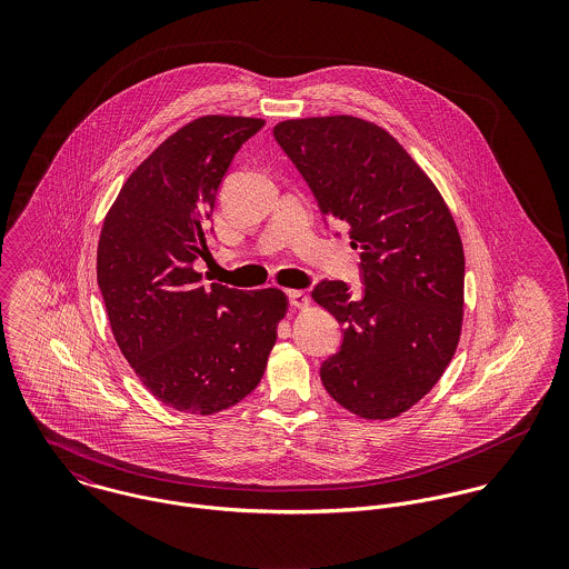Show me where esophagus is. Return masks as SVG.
Segmentation results:
<instances>
[{"mask_svg": "<svg viewBox=\"0 0 569 569\" xmlns=\"http://www.w3.org/2000/svg\"><path fill=\"white\" fill-rule=\"evenodd\" d=\"M287 296L296 309H307L311 305V298L305 291H287Z\"/></svg>", "mask_w": 569, "mask_h": 569, "instance_id": "1", "label": "esophagus"}]
</instances>
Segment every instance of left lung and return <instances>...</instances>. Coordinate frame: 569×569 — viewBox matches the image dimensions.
Returning <instances> with one entry per match:
<instances>
[{"label":"left lung","instance_id":"left-lung-1","mask_svg":"<svg viewBox=\"0 0 569 569\" xmlns=\"http://www.w3.org/2000/svg\"><path fill=\"white\" fill-rule=\"evenodd\" d=\"M273 138L322 214L350 228L361 293L322 280L313 300L343 326L320 377L348 411L386 420L418 403L449 366L465 307V251L433 181L375 122L352 116L284 120Z\"/></svg>","mask_w":569,"mask_h":569}]
</instances>
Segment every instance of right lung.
I'll return each mask as SVG.
<instances>
[{
    "label": "right lung",
    "instance_id": "obj_1",
    "mask_svg": "<svg viewBox=\"0 0 569 569\" xmlns=\"http://www.w3.org/2000/svg\"><path fill=\"white\" fill-rule=\"evenodd\" d=\"M262 124L188 122L129 174L102 223L96 273L113 337L147 390L179 411L208 416L243 401L287 313L280 289L203 287L192 267L210 253L219 186Z\"/></svg>",
    "mask_w": 569,
    "mask_h": 569
}]
</instances>
